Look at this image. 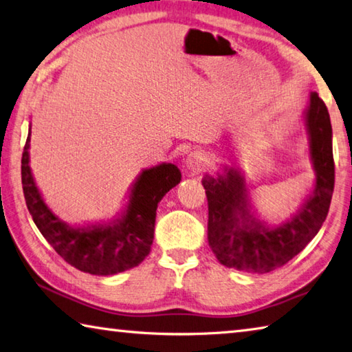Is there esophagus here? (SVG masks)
Wrapping results in <instances>:
<instances>
[{"label": "esophagus", "mask_w": 352, "mask_h": 352, "mask_svg": "<svg viewBox=\"0 0 352 352\" xmlns=\"http://www.w3.org/2000/svg\"><path fill=\"white\" fill-rule=\"evenodd\" d=\"M206 165H207V159L204 154L199 151L190 153L186 157V170L188 173H192V175H198V173H201L206 168Z\"/></svg>", "instance_id": "esophagus-1"}]
</instances>
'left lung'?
I'll use <instances>...</instances> for the list:
<instances>
[{
    "label": "left lung",
    "instance_id": "8db88e82",
    "mask_svg": "<svg viewBox=\"0 0 352 352\" xmlns=\"http://www.w3.org/2000/svg\"><path fill=\"white\" fill-rule=\"evenodd\" d=\"M301 122L307 138V157L314 187L297 212L280 224L261 218L252 202L245 173L224 165L217 175H204L208 201V245L226 267L267 274L285 266L317 235L328 214L334 192L332 126L326 104L311 92Z\"/></svg>",
    "mask_w": 352,
    "mask_h": 352
}]
</instances>
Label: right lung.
<instances>
[{"mask_svg": "<svg viewBox=\"0 0 352 352\" xmlns=\"http://www.w3.org/2000/svg\"><path fill=\"white\" fill-rule=\"evenodd\" d=\"M30 126L29 123L21 159V182L29 213L46 241L66 263L91 275H116L139 266L151 250L157 204L181 182V170L166 162L142 168L113 219L71 226L51 210L36 187L30 168Z\"/></svg>", "mask_w": 352, "mask_h": 352, "instance_id": "add662e5", "label": "right lung"}]
</instances>
